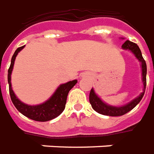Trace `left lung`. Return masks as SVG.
Here are the masks:
<instances>
[{"instance_id": "8db88e82", "label": "left lung", "mask_w": 154, "mask_h": 154, "mask_svg": "<svg viewBox=\"0 0 154 154\" xmlns=\"http://www.w3.org/2000/svg\"><path fill=\"white\" fill-rule=\"evenodd\" d=\"M122 48L124 50H128L130 51L134 54L135 57L138 59L139 61L141 62V68H142V80L143 83V92L138 95L136 99L133 100L131 102H129L127 104H125L124 106L116 107L111 106L104 103L103 101L101 100L100 97L97 95L94 89H91L90 93H89V103L91 104V106L99 114H103V115H108V116H121L124 114H127L128 112H129L138 104L143 97L144 94L145 89H146V75H147V65L145 62L144 59L143 58L141 51L138 47L137 44H135L134 42H131L129 40H126L122 45Z\"/></svg>"}]
</instances>
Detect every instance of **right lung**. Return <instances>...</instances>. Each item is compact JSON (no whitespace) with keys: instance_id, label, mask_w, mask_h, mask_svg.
<instances>
[{"instance_id":"obj_1","label":"right lung","mask_w":154,"mask_h":154,"mask_svg":"<svg viewBox=\"0 0 154 154\" xmlns=\"http://www.w3.org/2000/svg\"><path fill=\"white\" fill-rule=\"evenodd\" d=\"M24 47H25V45L16 49V51H15V53L11 58V65L8 69V84H9L11 99L17 110L20 113H21L23 115H25L26 117L29 118L30 119H33V120L40 121V122L51 120L59 116L64 111L69 91L76 85L77 80L75 79V80L69 81L65 84L60 85L54 91V94H52V96L43 103H40L38 105H28L26 103H22L16 96L15 93L12 90L11 82V75L12 73L13 66H14L16 55Z\"/></svg>"}]
</instances>
